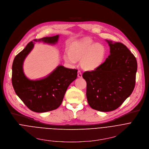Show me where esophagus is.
<instances>
[{"label": "esophagus", "mask_w": 149, "mask_h": 149, "mask_svg": "<svg viewBox=\"0 0 149 149\" xmlns=\"http://www.w3.org/2000/svg\"><path fill=\"white\" fill-rule=\"evenodd\" d=\"M77 76H78V77H80V78L82 77V74L80 70L77 71Z\"/></svg>", "instance_id": "esophagus-1"}]
</instances>
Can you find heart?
Here are the masks:
<instances>
[{
    "instance_id": "1",
    "label": "heart",
    "mask_w": 149,
    "mask_h": 149,
    "mask_svg": "<svg viewBox=\"0 0 149 149\" xmlns=\"http://www.w3.org/2000/svg\"><path fill=\"white\" fill-rule=\"evenodd\" d=\"M105 47L91 40H87L72 45L69 54L64 56V60L70 64H76L81 60V68L86 70H93L100 66L105 57Z\"/></svg>"
}]
</instances>
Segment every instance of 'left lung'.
Segmentation results:
<instances>
[{
    "instance_id": "left-lung-1",
    "label": "left lung",
    "mask_w": 149,
    "mask_h": 149,
    "mask_svg": "<svg viewBox=\"0 0 149 149\" xmlns=\"http://www.w3.org/2000/svg\"><path fill=\"white\" fill-rule=\"evenodd\" d=\"M105 41L110 49L108 58L95 70L82 75L86 81L89 105L102 112L116 109L130 96L137 70L136 58L125 45Z\"/></svg>"
}]
</instances>
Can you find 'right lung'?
<instances>
[{
    "instance_id": "obj_1",
    "label": "right lung",
    "mask_w": 149,
    "mask_h": 149,
    "mask_svg": "<svg viewBox=\"0 0 149 149\" xmlns=\"http://www.w3.org/2000/svg\"><path fill=\"white\" fill-rule=\"evenodd\" d=\"M59 35L34 40L15 57L12 64V82L15 93L25 105L36 112L54 110L61 104L68 88L76 78L77 70L59 65L46 76L36 80L28 78L24 72V63L36 42L55 45Z\"/></svg>"
}]
</instances>
